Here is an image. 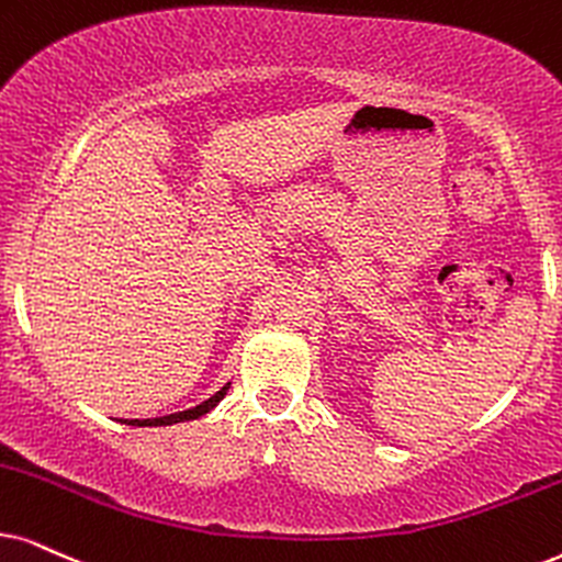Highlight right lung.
Segmentation results:
<instances>
[{"label": "right lung", "mask_w": 562, "mask_h": 562, "mask_svg": "<svg viewBox=\"0 0 562 562\" xmlns=\"http://www.w3.org/2000/svg\"><path fill=\"white\" fill-rule=\"evenodd\" d=\"M231 389V383H225L223 389H220L217 394H212L207 402H202V404H196V407H191V409H183V412H176V415H166V417H155V420H130L126 425H139V428H145V425H173V423H183V420H196V417H202V415H207V412L215 407V404L223 400L225 396V392H228Z\"/></svg>", "instance_id": "1"}]
</instances>
